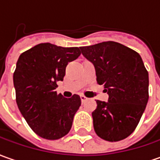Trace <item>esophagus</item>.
Segmentation results:
<instances>
[{
    "label": "esophagus",
    "instance_id": "obj_1",
    "mask_svg": "<svg viewBox=\"0 0 160 160\" xmlns=\"http://www.w3.org/2000/svg\"><path fill=\"white\" fill-rule=\"evenodd\" d=\"M80 100H81L82 102H86L88 100V98L86 96H84V95H80Z\"/></svg>",
    "mask_w": 160,
    "mask_h": 160
}]
</instances>
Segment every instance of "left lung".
I'll return each mask as SVG.
<instances>
[{
    "instance_id": "1",
    "label": "left lung",
    "mask_w": 160,
    "mask_h": 160,
    "mask_svg": "<svg viewBox=\"0 0 160 160\" xmlns=\"http://www.w3.org/2000/svg\"><path fill=\"white\" fill-rule=\"evenodd\" d=\"M94 66L96 80L104 85L108 102L96 101L92 113L94 129L101 138L117 142L136 129L149 99V74L142 58L123 44L108 41L80 47Z\"/></svg>"
}]
</instances>
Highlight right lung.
Returning <instances> with one entry per match:
<instances>
[{
  "mask_svg": "<svg viewBox=\"0 0 160 160\" xmlns=\"http://www.w3.org/2000/svg\"><path fill=\"white\" fill-rule=\"evenodd\" d=\"M80 53L78 47L43 43L22 53L17 60L13 75L16 103L29 126L43 138L59 139L71 130L80 97L65 98L55 89L67 64Z\"/></svg>",
  "mask_w": 160,
  "mask_h": 160,
  "instance_id": "1",
  "label": "right lung"
}]
</instances>
